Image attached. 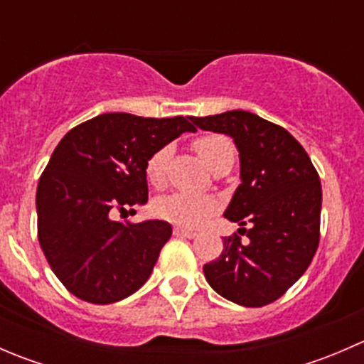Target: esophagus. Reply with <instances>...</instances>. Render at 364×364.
Wrapping results in <instances>:
<instances>
[{"instance_id":"34e87169","label":"esophagus","mask_w":364,"mask_h":364,"mask_svg":"<svg viewBox=\"0 0 364 364\" xmlns=\"http://www.w3.org/2000/svg\"><path fill=\"white\" fill-rule=\"evenodd\" d=\"M174 234L179 237H188V240H193L197 236L196 230L185 229V227H174Z\"/></svg>"}]
</instances>
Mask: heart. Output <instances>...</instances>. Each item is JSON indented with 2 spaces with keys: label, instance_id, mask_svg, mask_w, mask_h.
<instances>
[{
  "label": "heart",
  "instance_id": "b5f03b06",
  "mask_svg": "<svg viewBox=\"0 0 364 364\" xmlns=\"http://www.w3.org/2000/svg\"><path fill=\"white\" fill-rule=\"evenodd\" d=\"M193 149L213 172L220 167H230L234 161V144L227 135L205 134L193 141ZM171 159V148L161 146L146 161V179L160 188L165 183V172ZM218 209V203L211 197H196L188 193H171L155 203V213L160 218L171 220L185 227H199Z\"/></svg>",
  "mask_w": 364,
  "mask_h": 364
}]
</instances>
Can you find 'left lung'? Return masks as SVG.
<instances>
[{"label": "left lung", "mask_w": 364, "mask_h": 364, "mask_svg": "<svg viewBox=\"0 0 364 364\" xmlns=\"http://www.w3.org/2000/svg\"><path fill=\"white\" fill-rule=\"evenodd\" d=\"M203 130L227 134L240 151L241 185L225 218L247 223L223 237V252L205 264L208 284L225 299L259 308L282 297L310 266L321 237L322 188L303 146L280 124L248 111L192 117Z\"/></svg>", "instance_id": "8db88e82"}]
</instances>
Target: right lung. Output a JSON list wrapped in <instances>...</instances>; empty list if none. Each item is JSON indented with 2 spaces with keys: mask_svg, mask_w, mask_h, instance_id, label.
Instances as JSON below:
<instances>
[{
  "mask_svg": "<svg viewBox=\"0 0 364 364\" xmlns=\"http://www.w3.org/2000/svg\"><path fill=\"white\" fill-rule=\"evenodd\" d=\"M190 121L107 112L77 124L56 146L36 188L38 241L73 296L109 304L146 284L171 223L112 216L148 203L146 161L183 132H196Z\"/></svg>",
  "mask_w": 364,
  "mask_h": 364,
  "instance_id": "add662e5",
  "label": "right lung"
}]
</instances>
